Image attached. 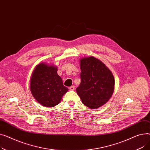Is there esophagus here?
<instances>
[{
  "mask_svg": "<svg viewBox=\"0 0 150 150\" xmlns=\"http://www.w3.org/2000/svg\"><path fill=\"white\" fill-rule=\"evenodd\" d=\"M75 86H70V87H69V89L70 90V91H74V90H75Z\"/></svg>",
  "mask_w": 150,
  "mask_h": 150,
  "instance_id": "obj_1",
  "label": "esophagus"
}]
</instances>
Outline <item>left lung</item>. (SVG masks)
Wrapping results in <instances>:
<instances>
[{"label":"left lung","instance_id":"obj_1","mask_svg":"<svg viewBox=\"0 0 150 150\" xmlns=\"http://www.w3.org/2000/svg\"><path fill=\"white\" fill-rule=\"evenodd\" d=\"M81 83L76 88L82 103L91 109L103 106L112 96L115 80L112 72L92 56L80 59Z\"/></svg>","mask_w":150,"mask_h":150}]
</instances>
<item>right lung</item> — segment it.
Masks as SVG:
<instances>
[{"instance_id":"right-lung-1","label":"right lung","mask_w":150,"mask_h":150,"mask_svg":"<svg viewBox=\"0 0 150 150\" xmlns=\"http://www.w3.org/2000/svg\"><path fill=\"white\" fill-rule=\"evenodd\" d=\"M57 70V66L41 62L36 66L31 76V92L38 103L45 107L58 105L68 91Z\"/></svg>"}]
</instances>
